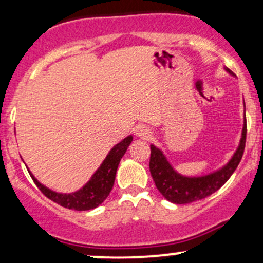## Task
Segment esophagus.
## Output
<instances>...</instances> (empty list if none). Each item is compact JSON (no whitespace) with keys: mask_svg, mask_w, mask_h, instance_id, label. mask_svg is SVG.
<instances>
[{"mask_svg":"<svg viewBox=\"0 0 263 263\" xmlns=\"http://www.w3.org/2000/svg\"><path fill=\"white\" fill-rule=\"evenodd\" d=\"M136 136L143 138V140H148L151 137V129L146 126H138L136 128Z\"/></svg>","mask_w":263,"mask_h":263,"instance_id":"1","label":"esophagus"}]
</instances>
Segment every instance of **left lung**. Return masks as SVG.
<instances>
[{"instance_id": "1", "label": "left lung", "mask_w": 263, "mask_h": 263, "mask_svg": "<svg viewBox=\"0 0 263 263\" xmlns=\"http://www.w3.org/2000/svg\"><path fill=\"white\" fill-rule=\"evenodd\" d=\"M224 70L232 74L229 68ZM246 132L247 125L246 115H245L239 145L231 160L217 171L197 177H189L178 174L167 161L163 152L158 147L151 145L149 171L157 190L167 201L177 204L191 203L215 193L227 182V180L237 168L246 145Z\"/></svg>"}]
</instances>
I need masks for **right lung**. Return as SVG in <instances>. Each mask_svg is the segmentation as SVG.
I'll list each match as a JSON object with an SVG mask.
<instances>
[{"instance_id": "obj_1", "label": "right lung", "mask_w": 263, "mask_h": 263, "mask_svg": "<svg viewBox=\"0 0 263 263\" xmlns=\"http://www.w3.org/2000/svg\"><path fill=\"white\" fill-rule=\"evenodd\" d=\"M134 137L129 135L126 138H123L121 142H118L116 146L111 148L108 155L101 163V166L97 168V171L92 175L89 181L82 189L79 191L72 193H59L54 192L52 190L47 189L40 183L39 181L34 178V176L28 171L31 177H32L33 182L39 187L46 197H48L60 206L65 207L68 210H74V211H88V210H93L99 207L103 201L107 198V196L111 192L112 187L115 183V177H116L117 167L120 164L121 158L126 154L127 147L131 145Z\"/></svg>"}]
</instances>
